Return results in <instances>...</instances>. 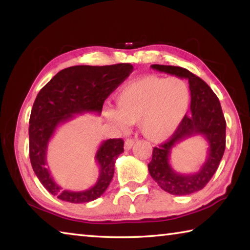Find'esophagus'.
Segmentation results:
<instances>
[{"mask_svg":"<svg viewBox=\"0 0 250 250\" xmlns=\"http://www.w3.org/2000/svg\"><path fill=\"white\" fill-rule=\"evenodd\" d=\"M134 142H135L134 139H128V140H125V150H130L131 147L134 146Z\"/></svg>","mask_w":250,"mask_h":250,"instance_id":"esophagus-1","label":"esophagus"}]
</instances>
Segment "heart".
Masks as SVG:
<instances>
[{
  "mask_svg": "<svg viewBox=\"0 0 250 250\" xmlns=\"http://www.w3.org/2000/svg\"><path fill=\"white\" fill-rule=\"evenodd\" d=\"M115 101L117 110L105 109V119L120 129L139 124L146 139L162 142L183 121L191 104V91L181 78L146 76L122 87Z\"/></svg>",
  "mask_w": 250,
  "mask_h": 250,
  "instance_id": "heart-1",
  "label": "heart"
}]
</instances>
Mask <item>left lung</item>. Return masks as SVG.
<instances>
[{
	"mask_svg": "<svg viewBox=\"0 0 250 250\" xmlns=\"http://www.w3.org/2000/svg\"><path fill=\"white\" fill-rule=\"evenodd\" d=\"M151 68L188 80L191 115L184 117L170 140L154 147L151 162L147 164L152 179L163 191L172 195H188L201 191L208 183L225 151L226 121L221 103L208 84L188 69L167 65H151ZM194 135H203L209 143L207 160L197 172L181 175L173 170L169 164L171 149Z\"/></svg>",
	"mask_w": 250,
	"mask_h": 250,
	"instance_id": "8db88e82",
	"label": "left lung"
}]
</instances>
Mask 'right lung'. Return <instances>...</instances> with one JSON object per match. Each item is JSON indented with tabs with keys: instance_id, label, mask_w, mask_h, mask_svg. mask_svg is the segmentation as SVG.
<instances>
[{
	"instance_id": "add662e5",
	"label": "right lung",
	"mask_w": 250,
	"mask_h": 250,
	"mask_svg": "<svg viewBox=\"0 0 250 250\" xmlns=\"http://www.w3.org/2000/svg\"><path fill=\"white\" fill-rule=\"evenodd\" d=\"M132 70L130 64L73 66L59 71L39 92L29 118V159L36 176L52 195L80 204L97 200L105 192L115 173L116 160L124 152L122 139L101 142L95 156L98 180L91 188L77 192L62 189L50 175L46 160L48 143L58 126L73 120L75 115H100L104 100Z\"/></svg>"
}]
</instances>
